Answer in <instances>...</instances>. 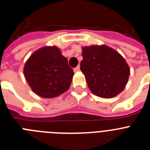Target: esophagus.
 Wrapping results in <instances>:
<instances>
[{
  "label": "esophagus",
  "mask_w": 150,
  "mask_h": 150,
  "mask_svg": "<svg viewBox=\"0 0 150 150\" xmlns=\"http://www.w3.org/2000/svg\"><path fill=\"white\" fill-rule=\"evenodd\" d=\"M74 72H78V71H80V67H79V66H77V67H75V68L74 69Z\"/></svg>",
  "instance_id": "1"
}]
</instances>
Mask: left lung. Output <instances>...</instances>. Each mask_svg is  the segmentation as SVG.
<instances>
[{
  "mask_svg": "<svg viewBox=\"0 0 150 150\" xmlns=\"http://www.w3.org/2000/svg\"><path fill=\"white\" fill-rule=\"evenodd\" d=\"M80 69L90 91L103 98H112L125 88L130 75L126 61L107 45L82 47Z\"/></svg>",
  "mask_w": 150,
  "mask_h": 150,
  "instance_id": "left-lung-1",
  "label": "left lung"
}]
</instances>
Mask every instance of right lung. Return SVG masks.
Wrapping results in <instances>:
<instances>
[{
	"instance_id": "1",
	"label": "right lung",
	"mask_w": 150,
	"mask_h": 150,
	"mask_svg": "<svg viewBox=\"0 0 150 150\" xmlns=\"http://www.w3.org/2000/svg\"><path fill=\"white\" fill-rule=\"evenodd\" d=\"M31 90L44 98H53L69 89L74 71L56 46H45L33 52L23 69Z\"/></svg>"
}]
</instances>
